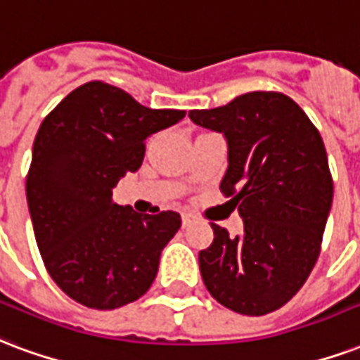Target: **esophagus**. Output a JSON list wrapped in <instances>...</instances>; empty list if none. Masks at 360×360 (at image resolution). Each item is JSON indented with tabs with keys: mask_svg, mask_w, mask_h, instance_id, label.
Masks as SVG:
<instances>
[{
	"mask_svg": "<svg viewBox=\"0 0 360 360\" xmlns=\"http://www.w3.org/2000/svg\"><path fill=\"white\" fill-rule=\"evenodd\" d=\"M181 221H183V227H188L193 223V215L191 214H183L181 215Z\"/></svg>",
	"mask_w": 360,
	"mask_h": 360,
	"instance_id": "34e87169",
	"label": "esophagus"
}]
</instances>
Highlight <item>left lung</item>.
Segmentation results:
<instances>
[{
    "instance_id": "8db88e82",
    "label": "left lung",
    "mask_w": 360,
    "mask_h": 360,
    "mask_svg": "<svg viewBox=\"0 0 360 360\" xmlns=\"http://www.w3.org/2000/svg\"><path fill=\"white\" fill-rule=\"evenodd\" d=\"M188 118L227 141L219 188L244 223L234 238L212 223L214 242L198 254L202 281L234 313L267 315L297 294L319 257L334 196L321 133L297 103L273 91Z\"/></svg>"
}]
</instances>
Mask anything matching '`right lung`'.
I'll use <instances>...</instances> for the list:
<instances>
[{
  "mask_svg": "<svg viewBox=\"0 0 360 360\" xmlns=\"http://www.w3.org/2000/svg\"><path fill=\"white\" fill-rule=\"evenodd\" d=\"M183 118L185 110L148 108L120 87L89 82L41 122L26 200L45 267L74 302L106 311L150 288L181 215H141L118 206L112 188L139 169L145 141Z\"/></svg>",
  "mask_w": 360,
  "mask_h": 360,
  "instance_id": "add662e5",
  "label": "right lung"
}]
</instances>
